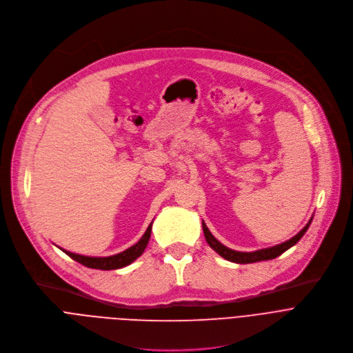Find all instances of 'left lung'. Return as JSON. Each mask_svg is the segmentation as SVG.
Here are the masks:
<instances>
[{
    "label": "left lung",
    "instance_id": "8db88e82",
    "mask_svg": "<svg viewBox=\"0 0 353 353\" xmlns=\"http://www.w3.org/2000/svg\"><path fill=\"white\" fill-rule=\"evenodd\" d=\"M313 217L310 219V221L305 225V228L298 232L294 238H291L290 241L284 242V243H279L276 246L272 248H267V249H261V250H256V252H236L232 250L227 246H224L221 242H219L211 232L208 231L207 225L204 224V221L201 223L203 225V232H204V238L207 241V243L210 245V248L216 250L221 257H224L225 260H230L232 263H238V264H248V263H256V261H263V260H271L278 257L279 254H283L285 250H288L290 248H292L295 243H298L301 241V238L305 235V232L307 231L310 223H312Z\"/></svg>",
    "mask_w": 353,
    "mask_h": 353
}]
</instances>
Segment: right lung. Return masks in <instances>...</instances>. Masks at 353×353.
Here are the masks:
<instances>
[{
    "label": "right lung",
    "instance_id": "1",
    "mask_svg": "<svg viewBox=\"0 0 353 353\" xmlns=\"http://www.w3.org/2000/svg\"><path fill=\"white\" fill-rule=\"evenodd\" d=\"M152 224L148 227L145 235L140 238V241L137 243H134L129 249H126V250H123V252H121L118 254H114V256H108V257H89V256H82V254L68 252V250H63V249H61V250L63 253H66L70 259L77 260L78 263L89 267V268H97V270H117V268H122V267L129 265L139 256H142V253L145 252V249H146V246L149 243V239H150Z\"/></svg>",
    "mask_w": 353,
    "mask_h": 353
}]
</instances>
